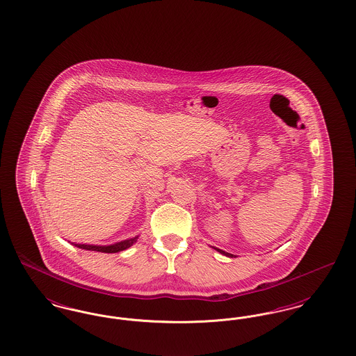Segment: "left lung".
<instances>
[{
  "label": "left lung",
  "mask_w": 356,
  "mask_h": 356,
  "mask_svg": "<svg viewBox=\"0 0 356 356\" xmlns=\"http://www.w3.org/2000/svg\"><path fill=\"white\" fill-rule=\"evenodd\" d=\"M218 252H220L221 254H225V256H229V257H232L234 254H228V252H225V251H222V250H219V248H215Z\"/></svg>",
  "instance_id": "1"
}]
</instances>
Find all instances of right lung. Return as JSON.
Listing matches in <instances>:
<instances>
[{"label":"right lung","instance_id":"obj_1","mask_svg":"<svg viewBox=\"0 0 356 356\" xmlns=\"http://www.w3.org/2000/svg\"><path fill=\"white\" fill-rule=\"evenodd\" d=\"M137 238H138V236L131 237V238L122 240V241L111 244V245H93V244H77V243H72V244L81 248V250H86V251H96V252H104V254H116V252L124 251V250L129 248L131 245H134L137 241Z\"/></svg>","mask_w":356,"mask_h":356}]
</instances>
